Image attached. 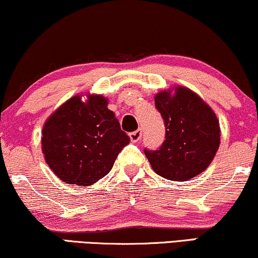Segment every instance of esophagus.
Returning <instances> with one entry per match:
<instances>
[{
	"mask_svg": "<svg viewBox=\"0 0 258 258\" xmlns=\"http://www.w3.org/2000/svg\"><path fill=\"white\" fill-rule=\"evenodd\" d=\"M129 137H130V140H132L133 142L140 141L141 137H142V129H137L136 132L130 133V134H129Z\"/></svg>",
	"mask_w": 258,
	"mask_h": 258,
	"instance_id": "34e87169",
	"label": "esophagus"
}]
</instances>
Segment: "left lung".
<instances>
[{
    "instance_id": "left-lung-1",
    "label": "left lung",
    "mask_w": 258,
    "mask_h": 258,
    "mask_svg": "<svg viewBox=\"0 0 258 258\" xmlns=\"http://www.w3.org/2000/svg\"><path fill=\"white\" fill-rule=\"evenodd\" d=\"M156 108L165 124V141L158 150L144 154L160 177L185 181L203 172L220 145V124L212 108L186 87L162 91L155 96Z\"/></svg>"
}]
</instances>
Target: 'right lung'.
<instances>
[{"instance_id":"1","label":"right lung","mask_w":258,"mask_h":258,"mask_svg":"<svg viewBox=\"0 0 258 258\" xmlns=\"http://www.w3.org/2000/svg\"><path fill=\"white\" fill-rule=\"evenodd\" d=\"M76 95L43 126L42 150L54 174L71 185L89 186L109 173L130 138L102 95Z\"/></svg>"}]
</instances>
